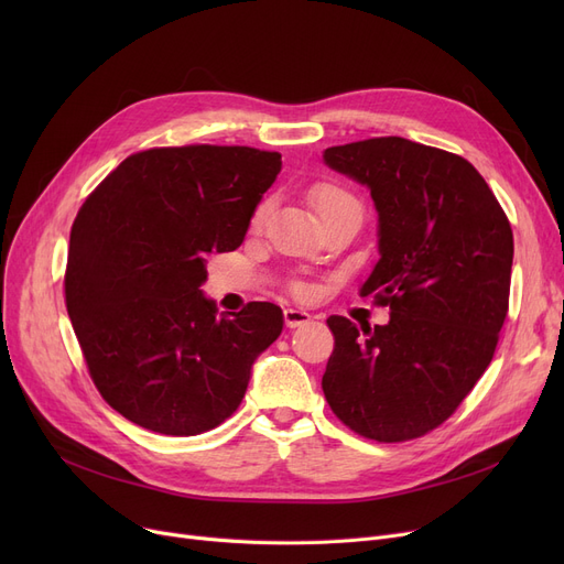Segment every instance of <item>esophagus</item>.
I'll return each mask as SVG.
<instances>
[{
  "label": "esophagus",
  "instance_id": "obj_1",
  "mask_svg": "<svg viewBox=\"0 0 564 564\" xmlns=\"http://www.w3.org/2000/svg\"><path fill=\"white\" fill-rule=\"evenodd\" d=\"M283 317H285V324L290 329L294 327H302V324H308L311 322V315L306 311H300V308H285L283 311Z\"/></svg>",
  "mask_w": 564,
  "mask_h": 564
}]
</instances>
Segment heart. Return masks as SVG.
Listing matches in <instances>:
<instances>
[{
    "label": "heart",
    "instance_id": "obj_1",
    "mask_svg": "<svg viewBox=\"0 0 564 564\" xmlns=\"http://www.w3.org/2000/svg\"><path fill=\"white\" fill-rule=\"evenodd\" d=\"M308 203L319 217L324 213L334 210V207H338V205L357 203V198H354L349 192H345L343 187H338L334 183H317L308 189ZM264 213H267V203H260L258 210L253 213V226H260V221L264 219Z\"/></svg>",
    "mask_w": 564,
    "mask_h": 564
}]
</instances>
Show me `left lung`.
<instances>
[{
	"label": "left lung",
	"instance_id": "left-lung-1",
	"mask_svg": "<svg viewBox=\"0 0 564 564\" xmlns=\"http://www.w3.org/2000/svg\"><path fill=\"white\" fill-rule=\"evenodd\" d=\"M324 164L370 189L379 260L361 297L389 324L327 319L322 391L357 434L383 443L438 427L491 364L508 315L514 240L485 177L459 155L402 137L332 145Z\"/></svg>",
	"mask_w": 564,
	"mask_h": 564
}]
</instances>
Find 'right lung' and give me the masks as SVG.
<instances>
[{
    "label": "right lung",
    "instance_id": "add662e5",
    "mask_svg": "<svg viewBox=\"0 0 564 564\" xmlns=\"http://www.w3.org/2000/svg\"><path fill=\"white\" fill-rule=\"evenodd\" d=\"M281 171L249 145L151 148L118 164L70 230L66 308L100 395L139 427L194 436L240 406L283 311L217 317L200 285L210 253L245 242Z\"/></svg>",
    "mask_w": 564,
    "mask_h": 564
}]
</instances>
